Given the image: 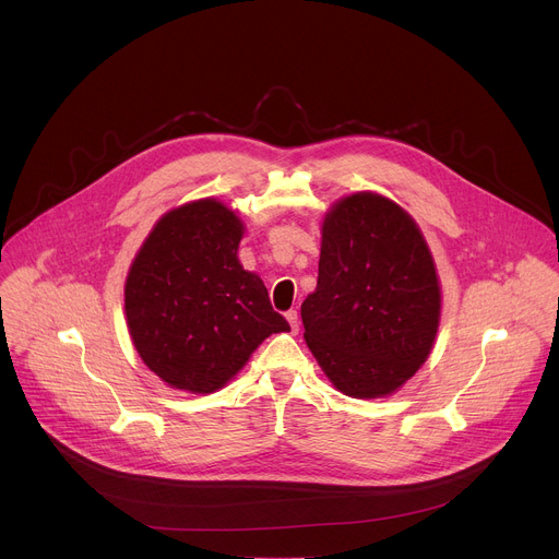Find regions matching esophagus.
I'll use <instances>...</instances> for the list:
<instances>
[{
    "mask_svg": "<svg viewBox=\"0 0 559 559\" xmlns=\"http://www.w3.org/2000/svg\"><path fill=\"white\" fill-rule=\"evenodd\" d=\"M285 318H287V323H289V328H292V334H296V332H298V311H296V309H289V311L285 313Z\"/></svg>",
    "mask_w": 559,
    "mask_h": 559,
    "instance_id": "esophagus-1",
    "label": "esophagus"
}]
</instances>
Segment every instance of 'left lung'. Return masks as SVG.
Segmentation results:
<instances>
[{"label":"left lung","instance_id":"8db88e82","mask_svg":"<svg viewBox=\"0 0 559 559\" xmlns=\"http://www.w3.org/2000/svg\"><path fill=\"white\" fill-rule=\"evenodd\" d=\"M442 292L418 223L391 199L356 192L323 221L316 289L300 305L305 343L332 384L384 397L429 358Z\"/></svg>","mask_w":559,"mask_h":559}]
</instances>
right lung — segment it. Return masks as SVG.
Returning a JSON list of instances; mask_svg holds the SVG:
<instances>
[{
	"instance_id": "right-lung-1",
	"label": "right lung",
	"mask_w": 559,
	"mask_h": 559,
	"mask_svg": "<svg viewBox=\"0 0 559 559\" xmlns=\"http://www.w3.org/2000/svg\"><path fill=\"white\" fill-rule=\"evenodd\" d=\"M243 221L216 199L154 223L126 276V321L141 360L168 386L212 393L272 334L289 332L261 276L243 270Z\"/></svg>"
}]
</instances>
